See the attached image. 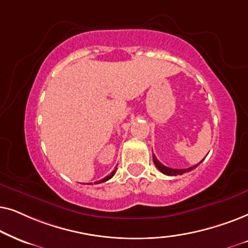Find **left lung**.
Masks as SVG:
<instances>
[{
    "instance_id": "obj_1",
    "label": "left lung",
    "mask_w": 248,
    "mask_h": 248,
    "mask_svg": "<svg viewBox=\"0 0 248 248\" xmlns=\"http://www.w3.org/2000/svg\"><path fill=\"white\" fill-rule=\"evenodd\" d=\"M153 161H154L155 167H156L157 169L160 170L162 173L167 174V176H179V174H184V173H186V172H189V171H191L193 169H195V168L199 166L200 163H202L203 160L201 161L199 164H196V166H193V167L188 168V169H172V168L163 166V164L161 163L156 157H155V155H153Z\"/></svg>"
}]
</instances>
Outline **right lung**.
<instances>
[{"instance_id": "1", "label": "right lung", "mask_w": 248, "mask_h": 248, "mask_svg": "<svg viewBox=\"0 0 248 248\" xmlns=\"http://www.w3.org/2000/svg\"><path fill=\"white\" fill-rule=\"evenodd\" d=\"M115 171H117V169H114L113 171H112V172H111L110 174H108V176H107V177H105V178H103V179H102V180H100V181H98V183H97V181H95V183H94V184H101V183H104V181H107V180H108V179H111V178L114 176Z\"/></svg>"}]
</instances>
